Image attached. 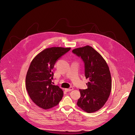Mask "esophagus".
I'll return each mask as SVG.
<instances>
[{
  "label": "esophagus",
  "instance_id": "obj_1",
  "mask_svg": "<svg viewBox=\"0 0 135 135\" xmlns=\"http://www.w3.org/2000/svg\"><path fill=\"white\" fill-rule=\"evenodd\" d=\"M64 90L66 91H72V90H73V88L72 87H70V88H65Z\"/></svg>",
  "mask_w": 135,
  "mask_h": 135
}]
</instances>
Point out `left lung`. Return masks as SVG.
Here are the masks:
<instances>
[{"label":"left lung","instance_id":"obj_1","mask_svg":"<svg viewBox=\"0 0 135 135\" xmlns=\"http://www.w3.org/2000/svg\"><path fill=\"white\" fill-rule=\"evenodd\" d=\"M85 63V75L89 79L88 88L80 89L77 105L88 113L100 110L108 99L111 91L112 79L106 62L92 47L77 48L72 50Z\"/></svg>","mask_w":135,"mask_h":135}]
</instances>
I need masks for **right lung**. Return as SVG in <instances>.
<instances>
[{
  "label": "right lung",
  "mask_w": 135,
  "mask_h": 135,
  "mask_svg": "<svg viewBox=\"0 0 135 135\" xmlns=\"http://www.w3.org/2000/svg\"><path fill=\"white\" fill-rule=\"evenodd\" d=\"M70 49L61 47L46 48L30 63L26 75V89L31 100L41 109L47 110L57 105L63 97L62 89L51 84L52 70L57 59Z\"/></svg>",
  "instance_id": "right-lung-1"
}]
</instances>
